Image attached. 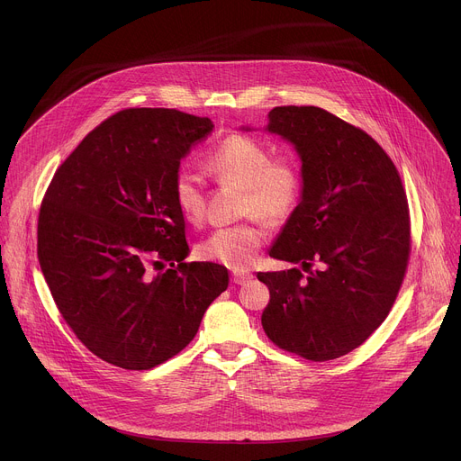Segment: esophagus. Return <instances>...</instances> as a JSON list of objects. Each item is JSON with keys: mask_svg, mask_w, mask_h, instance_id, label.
Masks as SVG:
<instances>
[{"mask_svg": "<svg viewBox=\"0 0 461 461\" xmlns=\"http://www.w3.org/2000/svg\"><path fill=\"white\" fill-rule=\"evenodd\" d=\"M249 279H253V276H251L249 272H233V274H231V281H233L235 285H244V283H248Z\"/></svg>", "mask_w": 461, "mask_h": 461, "instance_id": "1", "label": "esophagus"}]
</instances>
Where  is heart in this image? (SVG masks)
<instances>
[{
    "mask_svg": "<svg viewBox=\"0 0 461 461\" xmlns=\"http://www.w3.org/2000/svg\"><path fill=\"white\" fill-rule=\"evenodd\" d=\"M206 169L224 184L244 187L242 213H255L268 222L286 221L297 208L303 193L299 169L288 160H274L272 151L260 142L230 135L206 158ZM173 199L187 222L204 217L203 178L182 167L173 178ZM265 240V231L255 222H242L215 230L199 244V255L231 270H242L253 260Z\"/></svg>",
    "mask_w": 461,
    "mask_h": 461,
    "instance_id": "b5f03b06",
    "label": "heart"
}]
</instances>
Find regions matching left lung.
I'll list each match as a JSON object with an SVG mask.
<instances>
[{
  "instance_id": "1",
  "label": "left lung",
  "mask_w": 461,
  "mask_h": 461,
  "mask_svg": "<svg viewBox=\"0 0 461 461\" xmlns=\"http://www.w3.org/2000/svg\"><path fill=\"white\" fill-rule=\"evenodd\" d=\"M265 131L294 146L303 178L301 201L268 253L299 262L308 276L258 272L270 290L260 322L283 350L336 359L384 321L405 277L411 226L402 178L372 137L324 109L274 107Z\"/></svg>"
}]
</instances>
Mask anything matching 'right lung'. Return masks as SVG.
Listing matches in <instances>:
<instances>
[{
  "instance_id": "1",
  "label": "right lung",
  "mask_w": 461,
  "mask_h": 461,
  "mask_svg": "<svg viewBox=\"0 0 461 461\" xmlns=\"http://www.w3.org/2000/svg\"><path fill=\"white\" fill-rule=\"evenodd\" d=\"M210 118L125 109L80 142L52 176L38 217V258L52 299L100 359L149 370L189 345L228 288L215 262H184L173 178ZM169 259L153 276L149 267ZM177 267H174V262Z\"/></svg>"
}]
</instances>
